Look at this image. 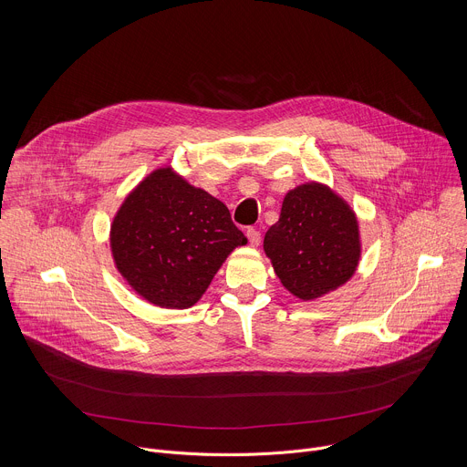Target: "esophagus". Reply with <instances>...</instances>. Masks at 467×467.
<instances>
[{
  "label": "esophagus",
  "mask_w": 467,
  "mask_h": 467,
  "mask_svg": "<svg viewBox=\"0 0 467 467\" xmlns=\"http://www.w3.org/2000/svg\"><path fill=\"white\" fill-rule=\"evenodd\" d=\"M245 236H247V240H249V244L253 245V247H258V244H260V233L256 231V229H247V233H245Z\"/></svg>",
  "instance_id": "obj_1"
}]
</instances>
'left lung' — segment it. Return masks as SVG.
Instances as JSON below:
<instances>
[{"mask_svg":"<svg viewBox=\"0 0 467 467\" xmlns=\"http://www.w3.org/2000/svg\"><path fill=\"white\" fill-rule=\"evenodd\" d=\"M264 253L292 296L319 299L344 286L358 268L357 214L330 186L303 182L285 195L279 222L264 236Z\"/></svg>","mask_w":467,"mask_h":467,"instance_id":"left-lung-1","label":"left lung"}]
</instances>
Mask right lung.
<instances>
[{
	"label": "right lung",
	"instance_id": "add662e5",
	"mask_svg": "<svg viewBox=\"0 0 467 467\" xmlns=\"http://www.w3.org/2000/svg\"><path fill=\"white\" fill-rule=\"evenodd\" d=\"M110 253L123 281L161 308H190L247 238L229 209L161 166L132 188L110 223Z\"/></svg>",
	"mask_w": 467,
	"mask_h": 467
}]
</instances>
